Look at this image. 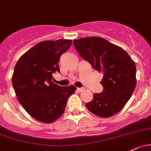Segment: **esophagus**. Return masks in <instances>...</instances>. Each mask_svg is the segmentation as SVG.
<instances>
[{
  "instance_id": "34e87169",
  "label": "esophagus",
  "mask_w": 151,
  "mask_h": 151,
  "mask_svg": "<svg viewBox=\"0 0 151 151\" xmlns=\"http://www.w3.org/2000/svg\"><path fill=\"white\" fill-rule=\"evenodd\" d=\"M79 92H82L83 90H85V88H77V89Z\"/></svg>"
}]
</instances>
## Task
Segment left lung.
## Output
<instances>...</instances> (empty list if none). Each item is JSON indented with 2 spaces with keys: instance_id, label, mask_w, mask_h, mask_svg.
Segmentation results:
<instances>
[{
  "instance_id": "8db88e82",
  "label": "left lung",
  "mask_w": 151,
  "mask_h": 151,
  "mask_svg": "<svg viewBox=\"0 0 151 151\" xmlns=\"http://www.w3.org/2000/svg\"><path fill=\"white\" fill-rule=\"evenodd\" d=\"M75 49L95 70L104 73L101 93H94L86 107L98 116L107 118L122 110L136 85V66L122 47L100 37L73 40Z\"/></svg>"
}]
</instances>
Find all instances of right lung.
<instances>
[{
	"label": "right lung",
	"instance_id": "obj_1",
	"mask_svg": "<svg viewBox=\"0 0 151 151\" xmlns=\"http://www.w3.org/2000/svg\"><path fill=\"white\" fill-rule=\"evenodd\" d=\"M71 40L42 41L20 57L14 68L12 85L17 99L31 116L51 123L62 116L74 85L61 87L52 82L53 74L59 72L58 61L67 51Z\"/></svg>",
	"mask_w": 151,
	"mask_h": 151
}]
</instances>
